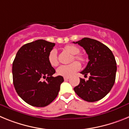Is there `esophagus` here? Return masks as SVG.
I'll list each match as a JSON object with an SVG mask.
<instances>
[{
    "label": "esophagus",
    "instance_id": "1",
    "mask_svg": "<svg viewBox=\"0 0 129 129\" xmlns=\"http://www.w3.org/2000/svg\"><path fill=\"white\" fill-rule=\"evenodd\" d=\"M69 79H70V77H64V81L68 80Z\"/></svg>",
    "mask_w": 129,
    "mask_h": 129
}]
</instances>
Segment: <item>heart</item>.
<instances>
[{"instance_id":"obj_1","label":"heart","mask_w":129,"mask_h":129,"mask_svg":"<svg viewBox=\"0 0 129 129\" xmlns=\"http://www.w3.org/2000/svg\"><path fill=\"white\" fill-rule=\"evenodd\" d=\"M64 50L69 52L72 55H76L74 56V59L76 60L83 62L85 59L81 55H77L79 53L80 50L78 48L72 45H67L64 47ZM48 61L52 67H56L58 65L57 55V52L55 50H52L48 55ZM80 68V64L77 62H74L70 64H65V65H61L57 68V73L59 76H64V77H70L74 75L76 72L78 71Z\"/></svg>"}]
</instances>
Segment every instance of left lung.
Returning a JSON list of instances; mask_svg holds the SVG:
<instances>
[{
  "label": "left lung",
  "mask_w": 129,
  "mask_h": 129,
  "mask_svg": "<svg viewBox=\"0 0 129 129\" xmlns=\"http://www.w3.org/2000/svg\"><path fill=\"white\" fill-rule=\"evenodd\" d=\"M85 49L89 61L82 74H90L88 80L80 79V83L74 88L79 97L88 102L103 98L114 84L117 70L116 59L109 48L101 42L90 38L82 39L77 42Z\"/></svg>",
  "instance_id": "1"
}]
</instances>
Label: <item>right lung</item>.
<instances>
[{
  "mask_svg": "<svg viewBox=\"0 0 129 129\" xmlns=\"http://www.w3.org/2000/svg\"><path fill=\"white\" fill-rule=\"evenodd\" d=\"M55 44L43 39L27 43L19 49L13 62L15 89L26 103L34 107L50 104L64 81L62 76H52L55 70L48 61Z\"/></svg>",
  "mask_w": 129,
  "mask_h": 129,
  "instance_id": "add662e5",
  "label": "right lung"
}]
</instances>
